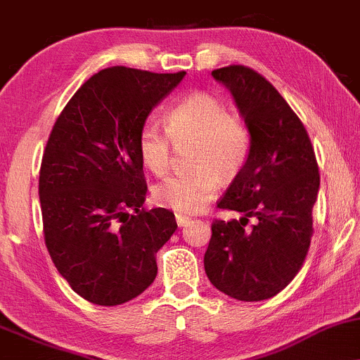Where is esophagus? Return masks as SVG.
<instances>
[{"label":"esophagus","mask_w":360,"mask_h":360,"mask_svg":"<svg viewBox=\"0 0 360 360\" xmlns=\"http://www.w3.org/2000/svg\"><path fill=\"white\" fill-rule=\"evenodd\" d=\"M176 223L179 228L188 226V224L191 223V218H188V216H184V214H176Z\"/></svg>","instance_id":"1"}]
</instances>
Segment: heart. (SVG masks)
Returning a JSON list of instances; mask_svg holds the SVG:
<instances>
[{
    "label": "heart",
    "instance_id": "obj_1",
    "mask_svg": "<svg viewBox=\"0 0 360 360\" xmlns=\"http://www.w3.org/2000/svg\"><path fill=\"white\" fill-rule=\"evenodd\" d=\"M162 134L144 125L137 136V153L146 169L155 176L166 172L172 144L193 142L188 172L167 176L154 188L159 206L179 214L201 211L218 191V177L233 179L248 161L251 132L243 119L231 115L223 101L207 92H194L164 115Z\"/></svg>",
    "mask_w": 360,
    "mask_h": 360
}]
</instances>
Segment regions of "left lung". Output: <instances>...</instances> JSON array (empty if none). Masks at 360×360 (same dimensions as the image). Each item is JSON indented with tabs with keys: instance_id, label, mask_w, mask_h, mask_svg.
Instances as JSON below:
<instances>
[{
	"instance_id": "obj_1",
	"label": "left lung",
	"mask_w": 360,
	"mask_h": 360,
	"mask_svg": "<svg viewBox=\"0 0 360 360\" xmlns=\"http://www.w3.org/2000/svg\"><path fill=\"white\" fill-rule=\"evenodd\" d=\"M211 75L235 98L251 132V150L218 201L221 210L243 216L214 219L205 270L228 297L266 300L287 287L305 262L320 186L317 159L302 120L265 77L243 65Z\"/></svg>"
}]
</instances>
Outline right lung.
I'll list each match as a JSON object with an SVG mask.
<instances>
[{"label": "right lung", "mask_w": 360, "mask_h": 360, "mask_svg": "<svg viewBox=\"0 0 360 360\" xmlns=\"http://www.w3.org/2000/svg\"><path fill=\"white\" fill-rule=\"evenodd\" d=\"M184 75L105 68L77 90L51 129L38 183L45 245L90 304L141 295L158 275L155 253L176 231L169 210H141L147 184L137 136Z\"/></svg>", "instance_id": "right-lung-1"}]
</instances>
